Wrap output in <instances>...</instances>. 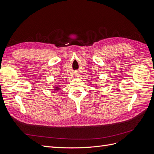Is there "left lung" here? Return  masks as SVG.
I'll use <instances>...</instances> for the list:
<instances>
[{
  "instance_id": "8db88e82",
  "label": "left lung",
  "mask_w": 154,
  "mask_h": 154,
  "mask_svg": "<svg viewBox=\"0 0 154 154\" xmlns=\"http://www.w3.org/2000/svg\"><path fill=\"white\" fill-rule=\"evenodd\" d=\"M96 87H98V86H96Z\"/></svg>"
}]
</instances>
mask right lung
<instances>
[{"label": "right lung", "instance_id": "add662e5", "mask_svg": "<svg viewBox=\"0 0 154 154\" xmlns=\"http://www.w3.org/2000/svg\"><path fill=\"white\" fill-rule=\"evenodd\" d=\"M54 86H53V89L54 91H59L60 90V85H59L58 86H57V85H54Z\"/></svg>", "mask_w": 154, "mask_h": 154}]
</instances>
